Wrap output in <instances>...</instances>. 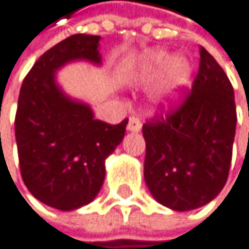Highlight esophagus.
<instances>
[{"label": "esophagus", "mask_w": 249, "mask_h": 249, "mask_svg": "<svg viewBox=\"0 0 249 249\" xmlns=\"http://www.w3.org/2000/svg\"><path fill=\"white\" fill-rule=\"evenodd\" d=\"M140 128H142V121L137 116H131L130 121H128L127 130L128 131H140Z\"/></svg>", "instance_id": "obj_1"}]
</instances>
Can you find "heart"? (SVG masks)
Masks as SVG:
<instances>
[{
  "instance_id": "1",
  "label": "heart",
  "mask_w": 249,
  "mask_h": 249,
  "mask_svg": "<svg viewBox=\"0 0 249 249\" xmlns=\"http://www.w3.org/2000/svg\"><path fill=\"white\" fill-rule=\"evenodd\" d=\"M166 69V76L160 91L161 98H172L175 94L188 82L190 69L185 59L173 58L170 61L166 52H154L142 64L140 76L145 80H151L158 76L161 70Z\"/></svg>"
}]
</instances>
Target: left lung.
I'll return each instance as SVG.
<instances>
[{"label": "left lung", "mask_w": 249, "mask_h": 249, "mask_svg": "<svg viewBox=\"0 0 249 249\" xmlns=\"http://www.w3.org/2000/svg\"><path fill=\"white\" fill-rule=\"evenodd\" d=\"M233 87L215 58L200 46L191 91L166 113L143 124L145 180L157 202L173 211L200 208L227 182L236 131Z\"/></svg>", "instance_id": "1"}]
</instances>
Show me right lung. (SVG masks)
Wrapping results in <instances>:
<instances>
[{"label":"right lung","instance_id":"right-lung-1","mask_svg":"<svg viewBox=\"0 0 249 249\" xmlns=\"http://www.w3.org/2000/svg\"><path fill=\"white\" fill-rule=\"evenodd\" d=\"M98 36L74 34L44 52L23 79L15 118L20 175L41 203L73 211L92 202L104 161L125 134L128 119L112 125L89 106L65 97L55 71L74 59L100 64Z\"/></svg>","mask_w":249,"mask_h":249}]
</instances>
